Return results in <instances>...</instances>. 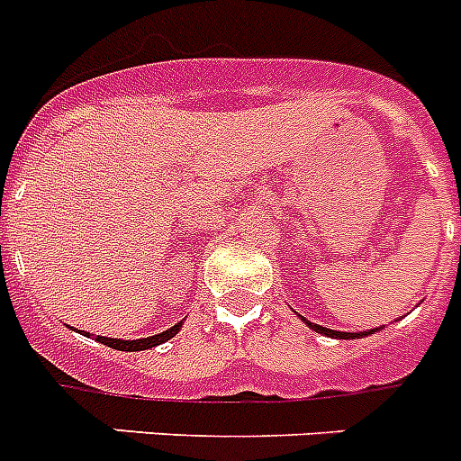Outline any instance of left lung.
<instances>
[{"label":"left lung","instance_id":"8db88e82","mask_svg":"<svg viewBox=\"0 0 461 461\" xmlns=\"http://www.w3.org/2000/svg\"><path fill=\"white\" fill-rule=\"evenodd\" d=\"M303 321H305L310 329H314L317 333H324V336H329V338H343V340H349V338H364V336H368V333L375 331V329H373V331H361V333H343V331H331V329H324V326H320V324H310L308 320H303Z\"/></svg>","mask_w":461,"mask_h":461}]
</instances>
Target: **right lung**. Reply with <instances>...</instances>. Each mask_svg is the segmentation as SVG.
Here are the masks:
<instances>
[{"mask_svg": "<svg viewBox=\"0 0 461 461\" xmlns=\"http://www.w3.org/2000/svg\"><path fill=\"white\" fill-rule=\"evenodd\" d=\"M179 326L182 324H175L172 329H167V331L158 333V336L141 338V340H118V338H104V336H95V340L102 345H107V348L121 349V352H140V349L156 348V345H160V343H165V340L175 338L176 331H179Z\"/></svg>", "mask_w": 461, "mask_h": 461, "instance_id": "obj_1", "label": "right lung"}]
</instances>
